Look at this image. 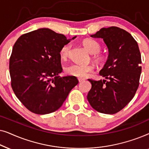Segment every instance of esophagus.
I'll return each mask as SVG.
<instances>
[{
  "label": "esophagus",
  "instance_id": "obj_1",
  "mask_svg": "<svg viewBox=\"0 0 149 149\" xmlns=\"http://www.w3.org/2000/svg\"><path fill=\"white\" fill-rule=\"evenodd\" d=\"M78 80H79V82H82V81H84V79H81V78H78Z\"/></svg>",
  "mask_w": 149,
  "mask_h": 149
}]
</instances>
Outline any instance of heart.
Instances as JSON below:
<instances>
[{
    "label": "heart",
    "mask_w": 149,
    "mask_h": 149,
    "mask_svg": "<svg viewBox=\"0 0 149 149\" xmlns=\"http://www.w3.org/2000/svg\"><path fill=\"white\" fill-rule=\"evenodd\" d=\"M83 45L87 50L91 54H93V58L97 62H101L103 60V56L100 54L101 50V45L93 39H85L83 42ZM71 49V44L68 43L63 45L60 49V55L62 59H66L68 57ZM67 74L83 79L88 77L89 74L94 72V67L92 65H83L72 64L66 68Z\"/></svg>",
    "instance_id": "obj_1"
}]
</instances>
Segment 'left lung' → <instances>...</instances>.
Listing matches in <instances>:
<instances>
[{
    "label": "left lung",
    "mask_w": 149,
    "mask_h": 149,
    "mask_svg": "<svg viewBox=\"0 0 149 149\" xmlns=\"http://www.w3.org/2000/svg\"><path fill=\"white\" fill-rule=\"evenodd\" d=\"M91 37L102 38L109 54L100 71L104 80L88 79L91 89L87 100L99 113H117L132 100L139 86L142 71L139 47L129 32L115 26L102 28Z\"/></svg>",
    "instance_id": "obj_1"
}]
</instances>
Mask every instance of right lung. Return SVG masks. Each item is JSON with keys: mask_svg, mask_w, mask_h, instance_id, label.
Instances as JSON below:
<instances>
[{"mask_svg": "<svg viewBox=\"0 0 149 149\" xmlns=\"http://www.w3.org/2000/svg\"><path fill=\"white\" fill-rule=\"evenodd\" d=\"M70 40L40 28L22 34L14 44L9 60L11 87L32 113L45 115L57 111L78 84L76 77L58 75L62 72L60 49Z\"/></svg>", "mask_w": 149, "mask_h": 149, "instance_id": "right-lung-1", "label": "right lung"}]
</instances>
